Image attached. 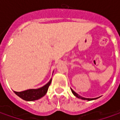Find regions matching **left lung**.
<instances>
[{"label":"left lung","instance_id":"1","mask_svg":"<svg viewBox=\"0 0 120 120\" xmlns=\"http://www.w3.org/2000/svg\"><path fill=\"white\" fill-rule=\"evenodd\" d=\"M72 93L73 94V95H75V96H76L77 98H80L81 99H84V100H88V101H91V100H93V99H95V98H83V97H81L80 95H79L77 94V93H75L74 91L73 90H71ZM95 99H98V98H96Z\"/></svg>","mask_w":120,"mask_h":120}]
</instances>
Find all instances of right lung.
<instances>
[{
    "mask_svg": "<svg viewBox=\"0 0 120 120\" xmlns=\"http://www.w3.org/2000/svg\"><path fill=\"white\" fill-rule=\"evenodd\" d=\"M51 83V79L49 81L48 83L43 87L39 88V89H31V90H27L21 92L15 91L19 97H20L24 100L26 101H35L43 97L46 93L47 92L49 87Z\"/></svg>",
    "mask_w": 120,
    "mask_h": 120,
    "instance_id": "add662e5",
    "label": "right lung"
}]
</instances>
